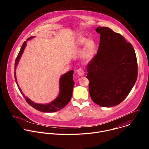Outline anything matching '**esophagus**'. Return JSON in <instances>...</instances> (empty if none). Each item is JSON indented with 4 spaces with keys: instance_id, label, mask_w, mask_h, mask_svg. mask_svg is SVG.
Returning a JSON list of instances; mask_svg holds the SVG:
<instances>
[{
    "instance_id": "34e87169",
    "label": "esophagus",
    "mask_w": 149,
    "mask_h": 149,
    "mask_svg": "<svg viewBox=\"0 0 149 149\" xmlns=\"http://www.w3.org/2000/svg\"><path fill=\"white\" fill-rule=\"evenodd\" d=\"M77 73H78V74L79 75L82 76V75H84L85 71H84V70L82 68H78V69L77 70Z\"/></svg>"
}]
</instances>
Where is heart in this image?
Masks as SVG:
<instances>
[{"mask_svg": "<svg viewBox=\"0 0 149 149\" xmlns=\"http://www.w3.org/2000/svg\"><path fill=\"white\" fill-rule=\"evenodd\" d=\"M86 44L84 52L83 55L84 59L86 61H89L93 58L95 49L96 45L93 40H88L85 37H79L77 41V46L81 47Z\"/></svg>", "mask_w": 149, "mask_h": 149, "instance_id": "heart-1", "label": "heart"}]
</instances>
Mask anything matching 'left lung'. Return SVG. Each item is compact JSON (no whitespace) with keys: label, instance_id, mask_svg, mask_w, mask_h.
<instances>
[{"label":"left lung","instance_id":"obj_1","mask_svg":"<svg viewBox=\"0 0 149 149\" xmlns=\"http://www.w3.org/2000/svg\"><path fill=\"white\" fill-rule=\"evenodd\" d=\"M100 42L96 55L87 65V78L92 100L104 107L121 103L137 78L138 66L132 45L107 27H97Z\"/></svg>","mask_w":149,"mask_h":149}]
</instances>
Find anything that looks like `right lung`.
I'll return each instance as SVG.
<instances>
[{"instance_id": "1", "label": "right lung", "mask_w": 149, "mask_h": 149, "mask_svg": "<svg viewBox=\"0 0 149 149\" xmlns=\"http://www.w3.org/2000/svg\"><path fill=\"white\" fill-rule=\"evenodd\" d=\"M32 38L33 37V36L30 37L28 39V40H29ZM26 41H25L16 57L15 63V72H14L15 79L20 92L23 95L24 97L26 99V102L31 106H32L33 108H34L35 109L38 111H40L42 112H45V113H52V112H56L57 111L60 110L62 108L65 107L71 98L73 87L75 84L74 81L73 80L74 71L71 70L65 73V74H63L61 77L60 81H59L60 92L58 96L55 100H54L49 104H39L33 102L29 98L25 97V95L23 94L22 90H21V89L19 86L17 81L16 79V77L15 71L16 69V66L17 65V63L20 58L21 55H22L24 51V49L26 47Z\"/></svg>"}]
</instances>
